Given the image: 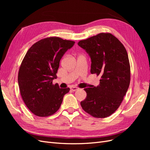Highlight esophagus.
Here are the masks:
<instances>
[{
  "instance_id": "obj_1",
  "label": "esophagus",
  "mask_w": 150,
  "mask_h": 150,
  "mask_svg": "<svg viewBox=\"0 0 150 150\" xmlns=\"http://www.w3.org/2000/svg\"><path fill=\"white\" fill-rule=\"evenodd\" d=\"M70 88H71V89L72 91H76L79 89L78 88L75 87V86H71V87Z\"/></svg>"
}]
</instances>
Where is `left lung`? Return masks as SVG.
I'll return each mask as SVG.
<instances>
[{"label": "left lung", "mask_w": 150, "mask_h": 150, "mask_svg": "<svg viewBox=\"0 0 150 150\" xmlns=\"http://www.w3.org/2000/svg\"><path fill=\"white\" fill-rule=\"evenodd\" d=\"M79 46L91 59V73L100 76V83L84 88L86 98L81 107L98 118L111 115L119 108L130 83L128 53L122 44L110 33H100L80 40Z\"/></svg>", "instance_id": "8db88e82"}]
</instances>
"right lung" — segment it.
<instances>
[{"label": "right lung", "mask_w": 150, "mask_h": 150, "mask_svg": "<svg viewBox=\"0 0 150 150\" xmlns=\"http://www.w3.org/2000/svg\"><path fill=\"white\" fill-rule=\"evenodd\" d=\"M75 42L58 37L39 40L27 52L18 73V84L22 99L35 115L46 117L59 109L70 89L53 84L62 57Z\"/></svg>", "instance_id": "right-lung-1"}]
</instances>
